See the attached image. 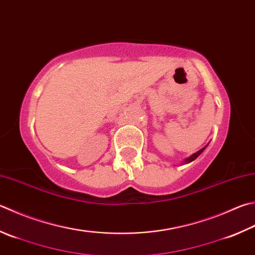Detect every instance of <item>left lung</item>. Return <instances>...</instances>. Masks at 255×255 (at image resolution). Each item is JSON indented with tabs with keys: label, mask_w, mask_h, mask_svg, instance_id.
I'll list each match as a JSON object with an SVG mask.
<instances>
[{
	"label": "left lung",
	"mask_w": 255,
	"mask_h": 255,
	"mask_svg": "<svg viewBox=\"0 0 255 255\" xmlns=\"http://www.w3.org/2000/svg\"><path fill=\"white\" fill-rule=\"evenodd\" d=\"M206 147V146H205ZM205 147H203V148H201V150L200 151H198V152H196V153H194V154H192L190 157H187L186 158V160H185V163H190V162H192V161H194L195 160V158L196 157H198L200 154H201V153H202L203 151H204V148Z\"/></svg>",
	"instance_id": "8db88e82"
}]
</instances>
